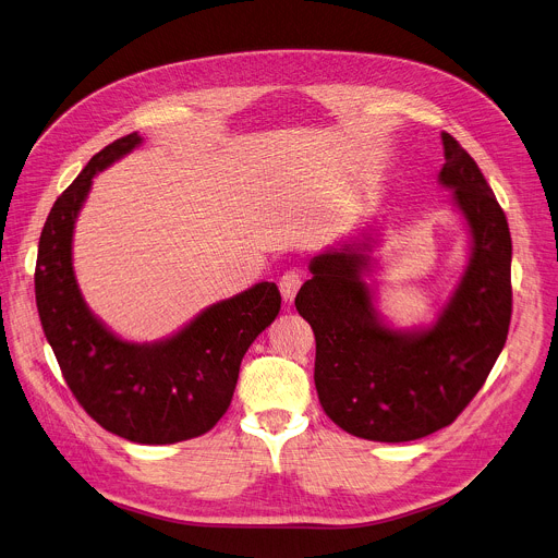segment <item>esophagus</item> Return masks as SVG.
Instances as JSON below:
<instances>
[{
	"instance_id": "34e87169",
	"label": "esophagus",
	"mask_w": 558,
	"mask_h": 558,
	"mask_svg": "<svg viewBox=\"0 0 558 558\" xmlns=\"http://www.w3.org/2000/svg\"><path fill=\"white\" fill-rule=\"evenodd\" d=\"M300 284H302V271H300V269H287V271L280 276L278 287H280V293H282L284 302H291V300L295 298Z\"/></svg>"
}]
</instances>
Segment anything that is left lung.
I'll return each mask as SVG.
<instances>
[{
  "label": "left lung",
  "instance_id": "left-lung-1",
  "mask_svg": "<svg viewBox=\"0 0 558 558\" xmlns=\"http://www.w3.org/2000/svg\"><path fill=\"white\" fill-rule=\"evenodd\" d=\"M440 184L470 225L472 258L436 325L393 331L363 280L369 244L314 258L295 310L316 336L314 380L325 414L344 432L404 442L451 425L487 380L512 318V238L478 165L442 133Z\"/></svg>",
  "mask_w": 558,
  "mask_h": 558
}]
</instances>
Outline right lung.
<instances>
[{"label":"right lung","instance_id":"obj_1","mask_svg":"<svg viewBox=\"0 0 558 558\" xmlns=\"http://www.w3.org/2000/svg\"><path fill=\"white\" fill-rule=\"evenodd\" d=\"M142 142L124 135L90 158L56 199L39 238L35 300L48 344L84 412L142 445L207 434L229 410L248 344L280 312V291L258 282L202 312L173 338L124 342L86 307L73 274V227L93 175Z\"/></svg>","mask_w":558,"mask_h":558}]
</instances>
